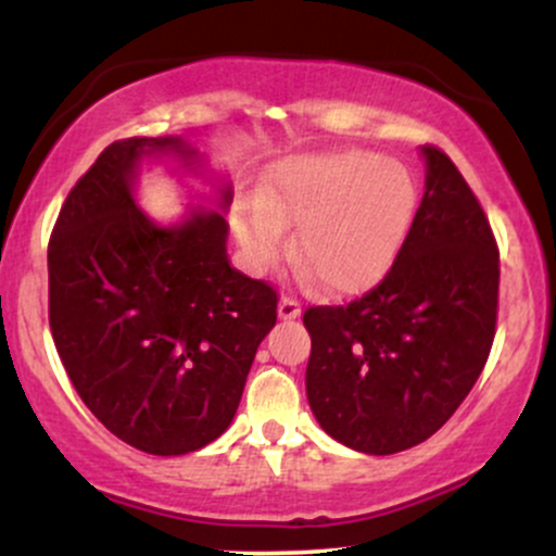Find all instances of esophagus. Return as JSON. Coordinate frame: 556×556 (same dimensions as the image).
<instances>
[{
  "label": "esophagus",
  "mask_w": 556,
  "mask_h": 556,
  "mask_svg": "<svg viewBox=\"0 0 556 556\" xmlns=\"http://www.w3.org/2000/svg\"><path fill=\"white\" fill-rule=\"evenodd\" d=\"M300 316V303L292 295H282L279 300V318H298Z\"/></svg>",
  "instance_id": "1"
}]
</instances>
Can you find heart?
<instances>
[{
	"mask_svg": "<svg viewBox=\"0 0 556 556\" xmlns=\"http://www.w3.org/2000/svg\"><path fill=\"white\" fill-rule=\"evenodd\" d=\"M418 206L405 167L366 151L298 156L279 164L264 195L235 208V232L253 266L271 264L287 245L337 295L374 287L397 258Z\"/></svg>",
	"mask_w": 556,
	"mask_h": 556,
	"instance_id": "heart-1",
	"label": "heart"
}]
</instances>
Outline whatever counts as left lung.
I'll return each instance as SVG.
<instances>
[{
    "instance_id": "obj_1",
    "label": "left lung",
    "mask_w": 556,
    "mask_h": 556,
    "mask_svg": "<svg viewBox=\"0 0 556 556\" xmlns=\"http://www.w3.org/2000/svg\"><path fill=\"white\" fill-rule=\"evenodd\" d=\"M426 193L379 285L311 305L305 392L321 429L368 455L433 437L486 366L500 311V248L460 169L424 146Z\"/></svg>"
}]
</instances>
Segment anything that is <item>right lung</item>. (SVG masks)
Segmentation results:
<instances>
[{
    "instance_id": "add662e5",
    "label": "right lung",
    "mask_w": 556,
    "mask_h": 556,
    "mask_svg": "<svg viewBox=\"0 0 556 556\" xmlns=\"http://www.w3.org/2000/svg\"><path fill=\"white\" fill-rule=\"evenodd\" d=\"M156 151L190 154L180 138L114 140L70 190L49 238V327L88 410L172 457L235 418L277 290L229 266L222 214L164 229L140 212L136 164Z\"/></svg>"
}]
</instances>
